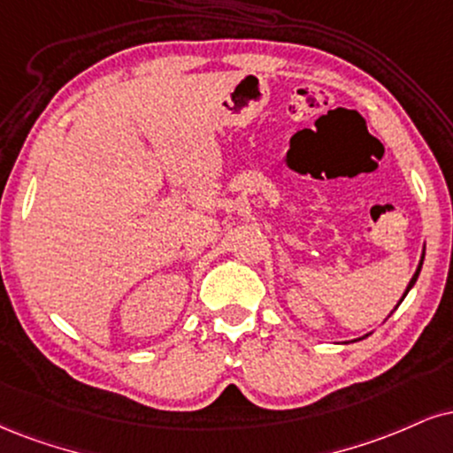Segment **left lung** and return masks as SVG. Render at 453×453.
<instances>
[{
  "label": "left lung",
  "mask_w": 453,
  "mask_h": 453,
  "mask_svg": "<svg viewBox=\"0 0 453 453\" xmlns=\"http://www.w3.org/2000/svg\"><path fill=\"white\" fill-rule=\"evenodd\" d=\"M424 253H426V244H424V249H422V257H419V264H418V268H416V272H413V276H411L410 285H407V287H405V293H403V296H401V299H399V303H396V306H395V310L401 306V302H403V299H405V296H407V293H410V291H411V288H413V285H416V280H418V276H419V270H422V264H424ZM395 310H392V312H395ZM392 312H390V314H392ZM390 314H388V316H390ZM388 316H386V319H388ZM369 335H372V334H367V335L358 337V340H365V337H369ZM358 340H352V342H358Z\"/></svg>",
  "instance_id": "obj_1"
}]
</instances>
